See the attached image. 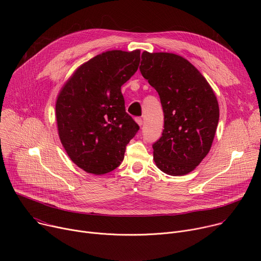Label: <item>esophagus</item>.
Listing matches in <instances>:
<instances>
[{
    "mask_svg": "<svg viewBox=\"0 0 261 261\" xmlns=\"http://www.w3.org/2000/svg\"><path fill=\"white\" fill-rule=\"evenodd\" d=\"M135 122L137 123V125H138L139 127L142 126V123H143V122H142V119H141V118H136V119H135Z\"/></svg>",
    "mask_w": 261,
    "mask_h": 261,
    "instance_id": "esophagus-1",
    "label": "esophagus"
}]
</instances>
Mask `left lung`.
<instances>
[{
	"mask_svg": "<svg viewBox=\"0 0 261 261\" xmlns=\"http://www.w3.org/2000/svg\"><path fill=\"white\" fill-rule=\"evenodd\" d=\"M139 70L158 92L164 113L154 161L166 174H187L211 150L219 122L217 97L202 74L178 55L143 51Z\"/></svg>",
	"mask_w": 261,
	"mask_h": 261,
	"instance_id": "obj_1",
	"label": "left lung"
}]
</instances>
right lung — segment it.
Wrapping results in <instances>:
<instances>
[{
  "mask_svg": "<svg viewBox=\"0 0 261 261\" xmlns=\"http://www.w3.org/2000/svg\"><path fill=\"white\" fill-rule=\"evenodd\" d=\"M139 62V49L102 53L74 71L58 95L60 140L72 162L88 173L116 169L139 129L126 113L121 92Z\"/></svg>",
  "mask_w": 261,
  "mask_h": 261,
  "instance_id": "right-lung-1",
  "label": "right lung"
}]
</instances>
